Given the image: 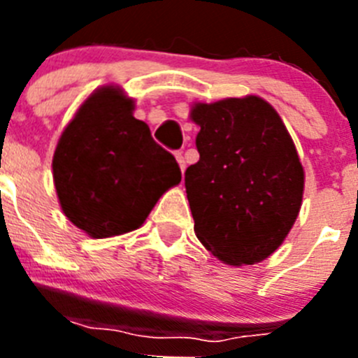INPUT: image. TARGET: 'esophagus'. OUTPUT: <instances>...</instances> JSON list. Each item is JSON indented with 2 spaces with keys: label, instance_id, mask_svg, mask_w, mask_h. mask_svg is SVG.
I'll return each instance as SVG.
<instances>
[{
  "label": "esophagus",
  "instance_id": "34e87169",
  "mask_svg": "<svg viewBox=\"0 0 358 358\" xmlns=\"http://www.w3.org/2000/svg\"><path fill=\"white\" fill-rule=\"evenodd\" d=\"M176 157H177V163H179V166H181V170H182V172H185V169H186L185 154H182V152L179 150V152H176Z\"/></svg>",
  "mask_w": 358,
  "mask_h": 358
}]
</instances>
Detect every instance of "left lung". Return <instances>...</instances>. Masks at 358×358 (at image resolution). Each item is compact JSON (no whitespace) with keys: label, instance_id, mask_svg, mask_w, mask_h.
Returning <instances> with one entry per match:
<instances>
[{"label":"left lung","instance_id":"8db88e82","mask_svg":"<svg viewBox=\"0 0 358 358\" xmlns=\"http://www.w3.org/2000/svg\"><path fill=\"white\" fill-rule=\"evenodd\" d=\"M199 161L185 186L197 238L229 265L273 255L296 222L305 172L292 138L260 96L195 103Z\"/></svg>","mask_w":358,"mask_h":358}]
</instances>
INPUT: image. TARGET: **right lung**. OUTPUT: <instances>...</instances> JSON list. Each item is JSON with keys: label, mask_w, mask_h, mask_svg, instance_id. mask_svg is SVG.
Wrapping results in <instances>:
<instances>
[{"label": "right lung", "mask_w": 358, "mask_h": 358, "mask_svg": "<svg viewBox=\"0 0 358 358\" xmlns=\"http://www.w3.org/2000/svg\"><path fill=\"white\" fill-rule=\"evenodd\" d=\"M131 98L107 85L91 94L62 132L53 181L66 217L93 238L145 222L157 199L181 182V169L132 116Z\"/></svg>", "instance_id": "1"}]
</instances>
